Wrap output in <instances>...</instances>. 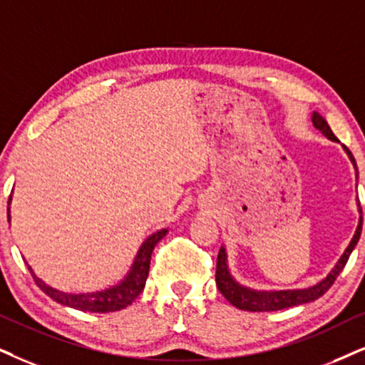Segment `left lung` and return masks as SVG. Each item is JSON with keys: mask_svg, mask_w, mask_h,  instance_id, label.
Instances as JSON below:
<instances>
[{"mask_svg": "<svg viewBox=\"0 0 365 365\" xmlns=\"http://www.w3.org/2000/svg\"><path fill=\"white\" fill-rule=\"evenodd\" d=\"M313 126L320 129V131L324 133L327 138H330L331 141H339L336 140V136L334 135V131L330 129L329 123H327L318 113L313 114ZM344 148L350 156V160H352V163L355 165L354 155L350 153V150L345 145ZM355 168H357V165H355ZM361 232H362V217L361 220H359L355 236L352 237V241H350L349 247L345 249L342 257H340L339 262H336L334 271H331L324 281H320L318 284L312 286V288L294 289V292H255V289L244 288V286L237 284L227 269V262H225L227 261L225 259V249L220 247L219 255H217V267H215L217 288H219V292L227 298L229 303H232V305L239 308V310H247V312H276V310H284V308H289L294 305H302V303H310L313 299L320 298L322 294H325L329 292L330 286L335 283V279L339 278L340 271H342L345 264H347L350 252H352L354 247L357 246Z\"/></svg>", "mask_w": 365, "mask_h": 365, "instance_id": "8db88e82", "label": "left lung"}]
</instances>
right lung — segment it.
Here are the masks:
<instances>
[{
	"label": "right lung",
	"mask_w": 365,
	"mask_h": 365,
	"mask_svg": "<svg viewBox=\"0 0 365 365\" xmlns=\"http://www.w3.org/2000/svg\"><path fill=\"white\" fill-rule=\"evenodd\" d=\"M168 230H158L155 232L153 236H150L143 242V246L140 247V252H138L135 264H133L129 274L124 278L121 283L114 288L104 289V292H98V293H87V294H68V293H62L53 289L52 286H47L43 281L36 278L31 271V267H29L31 276H34L35 283L38 288L43 292L45 294H48L50 298L55 299V302L60 303V305H66L71 308H76V310H82V312H92V313H108V312H118L126 308L128 305H131L133 302L138 298V294L143 292L146 284V278H148L150 273V261H151V252L156 244H158L160 239H163L167 236Z\"/></svg>",
	"instance_id": "right-lung-1"
}]
</instances>
